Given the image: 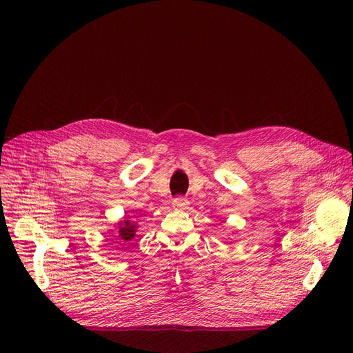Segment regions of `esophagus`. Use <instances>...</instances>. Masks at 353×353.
Masks as SVG:
<instances>
[{"mask_svg": "<svg viewBox=\"0 0 353 353\" xmlns=\"http://www.w3.org/2000/svg\"><path fill=\"white\" fill-rule=\"evenodd\" d=\"M172 204H173V207H176V208H184V207L189 205V200L184 199V197H176Z\"/></svg>", "mask_w": 353, "mask_h": 353, "instance_id": "34e87169", "label": "esophagus"}]
</instances>
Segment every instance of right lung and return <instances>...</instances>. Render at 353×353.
I'll list each match as a JSON object with an SVG mask.
<instances>
[{"mask_svg": "<svg viewBox=\"0 0 353 353\" xmlns=\"http://www.w3.org/2000/svg\"><path fill=\"white\" fill-rule=\"evenodd\" d=\"M137 223L130 220V219H125L117 221L116 224V240H119L121 244H128L129 241H132L136 237V232H137ZM113 231V230H110Z\"/></svg>", "mask_w": 353, "mask_h": 353, "instance_id": "obj_1", "label": "right lung"}]
</instances>
